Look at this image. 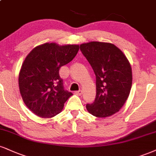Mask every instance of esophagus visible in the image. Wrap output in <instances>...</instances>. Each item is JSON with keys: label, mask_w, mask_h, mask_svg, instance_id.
I'll return each mask as SVG.
<instances>
[{"label": "esophagus", "mask_w": 156, "mask_h": 156, "mask_svg": "<svg viewBox=\"0 0 156 156\" xmlns=\"http://www.w3.org/2000/svg\"><path fill=\"white\" fill-rule=\"evenodd\" d=\"M75 94H77V95H81L82 94H83V91H82V90H78V91H76V92H75Z\"/></svg>", "instance_id": "obj_1"}]
</instances>
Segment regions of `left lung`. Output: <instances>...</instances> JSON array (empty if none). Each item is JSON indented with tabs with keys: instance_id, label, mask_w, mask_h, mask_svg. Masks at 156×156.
Listing matches in <instances>:
<instances>
[{
	"instance_id": "left-lung-1",
	"label": "left lung",
	"mask_w": 156,
	"mask_h": 156,
	"mask_svg": "<svg viewBox=\"0 0 156 156\" xmlns=\"http://www.w3.org/2000/svg\"><path fill=\"white\" fill-rule=\"evenodd\" d=\"M80 49L96 76L97 94L88 112L106 118L119 112L130 94L132 67L123 51L110 43L91 41L80 44Z\"/></svg>"
}]
</instances>
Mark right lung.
Masks as SVG:
<instances>
[{
	"label": "right lung",
	"mask_w": 156,
	"mask_h": 156,
	"mask_svg": "<svg viewBox=\"0 0 156 156\" xmlns=\"http://www.w3.org/2000/svg\"><path fill=\"white\" fill-rule=\"evenodd\" d=\"M79 45L46 43L27 54L19 74V87L24 104L41 118H52L62 110L73 94L64 89L59 68L72 61Z\"/></svg>",
	"instance_id": "right-lung-1"
}]
</instances>
